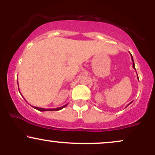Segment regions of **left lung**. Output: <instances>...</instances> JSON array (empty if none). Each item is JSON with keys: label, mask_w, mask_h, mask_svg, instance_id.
<instances>
[{"label": "left lung", "mask_w": 155, "mask_h": 155, "mask_svg": "<svg viewBox=\"0 0 155 155\" xmlns=\"http://www.w3.org/2000/svg\"><path fill=\"white\" fill-rule=\"evenodd\" d=\"M130 55H131V58H132V61H133V68L135 69V70H136V68H135V64H134V61H133V56H132V54H130ZM131 103H132V102H131ZM131 103H130V104H129L128 105L130 104ZM128 105H127V106H128ZM127 106H126V107H127Z\"/></svg>", "instance_id": "left-lung-1"}]
</instances>
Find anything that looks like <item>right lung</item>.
I'll use <instances>...</instances> for the list:
<instances>
[{
    "mask_svg": "<svg viewBox=\"0 0 155 155\" xmlns=\"http://www.w3.org/2000/svg\"><path fill=\"white\" fill-rule=\"evenodd\" d=\"M17 84H18V81H17ZM67 105H68V104H65V105H64V106H61V107L55 108H44L36 107V106H32V105H31V106H33V107L34 108H35V109L38 110V111H59V110H61L62 108H65V106H67Z\"/></svg>",
    "mask_w": 155,
    "mask_h": 155,
    "instance_id": "right-lung-1",
    "label": "right lung"
}]
</instances>
